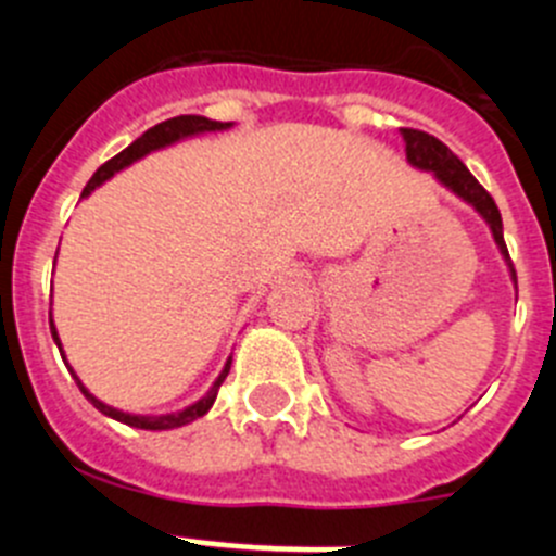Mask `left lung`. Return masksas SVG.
I'll return each instance as SVG.
<instances>
[{"instance_id":"left-lung-1","label":"left lung","mask_w":556,"mask_h":556,"mask_svg":"<svg viewBox=\"0 0 556 556\" xmlns=\"http://www.w3.org/2000/svg\"><path fill=\"white\" fill-rule=\"evenodd\" d=\"M404 141H406V161L417 169H426V172H434V178L440 180L443 186H448L454 191L456 198H462L465 203L473 205L476 211L481 214V219L490 225L493 230V239L498 244L501 255L507 258V267L513 273V281L518 283L515 278V267H513V258H509V250L507 242H504V228H501V214H498V205L495 200L490 198V191L479 184L468 172V166L462 164L456 159L454 152L443 144L440 139L429 136L424 130H412V127H404Z\"/></svg>"}]
</instances>
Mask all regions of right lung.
Wrapping results in <instances>:
<instances>
[{
	"instance_id": "right-lung-1",
	"label": "right lung",
	"mask_w": 556,
	"mask_h": 556,
	"mask_svg": "<svg viewBox=\"0 0 556 556\" xmlns=\"http://www.w3.org/2000/svg\"><path fill=\"white\" fill-rule=\"evenodd\" d=\"M228 127H230V122H214V119H205V116H175V119L161 122V125H155V127H150V130H147V132H141L139 139L132 141L130 147H125V150H122L119 155H113L111 161H105V164H102L100 169L94 172V178H91L86 184V189H83V198H88V194H91V191H94L97 186L105 184L108 178H113V175H116V172H119V169H125V166H130L132 161L144 159L147 152L161 150V147H169V144H175V141H180V139L198 136V132L228 130ZM49 328H52V339H55L58 348H61V339H58L55 323H52V314H49ZM61 356H63V348H61ZM68 370H72V367H68ZM228 370H230V358H228V362H225L223 372H219V378H217V381H214V387H211V390L205 392L203 397H200L198 404L186 406V409H180V412H172V415H152V417L150 415H130V412H119V409H113V406L102 404L100 397H94V395H91V392L86 390V387H83V381L75 376V370H72V376H75V381H77V387H80L83 395H86L88 401H91V404H94L97 409L102 412V415L113 417V420H119V424L132 426V429L164 431V429H178V426H186V424H191V420H198V417H203L205 412H208L211 406H214V401H217V392H219V387H223V381H225V376H228Z\"/></svg>"
}]
</instances>
